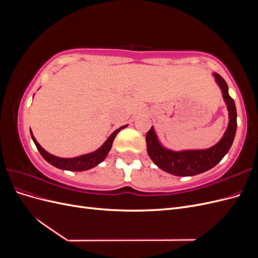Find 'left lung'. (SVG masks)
<instances>
[{
  "label": "left lung",
  "mask_w": 258,
  "mask_h": 258,
  "mask_svg": "<svg viewBox=\"0 0 258 258\" xmlns=\"http://www.w3.org/2000/svg\"><path fill=\"white\" fill-rule=\"evenodd\" d=\"M215 81L227 105L229 122L220 142L207 150H187L174 152L163 147L152 127L146 134L147 153L154 163L161 170L177 176H192L212 169L228 153L237 130V110L233 99L228 93V86L221 75L214 73Z\"/></svg>",
  "instance_id": "8db88e82"
}]
</instances>
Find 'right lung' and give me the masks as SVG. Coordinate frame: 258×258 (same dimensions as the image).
Wrapping results in <instances>:
<instances>
[{
  "label": "right lung",
  "instance_id": "add662e5",
  "mask_svg": "<svg viewBox=\"0 0 258 258\" xmlns=\"http://www.w3.org/2000/svg\"><path fill=\"white\" fill-rule=\"evenodd\" d=\"M126 127H127V124L126 126L120 127L119 129L115 130L113 134L108 137L106 141L103 143V145L99 147L97 151L89 153V154H86V155H82V156H79V157H74V158H60V157H57V156H53V155L49 154L48 152H46L40 144L37 143V141L32 134V131L31 130H30V134H31V137H32V140H33V142L38 150V152L41 153L43 158L47 162H49L50 165H52L56 168L62 169V170L85 171V170H89L93 167L98 166L100 162H102L105 159L108 152L111 151L112 144H113V141H114L116 135L118 134L121 129L126 128Z\"/></svg>",
  "mask_w": 258,
  "mask_h": 258
}]
</instances>
